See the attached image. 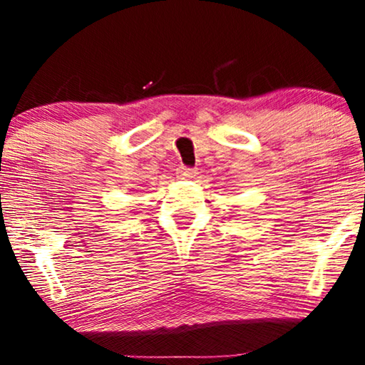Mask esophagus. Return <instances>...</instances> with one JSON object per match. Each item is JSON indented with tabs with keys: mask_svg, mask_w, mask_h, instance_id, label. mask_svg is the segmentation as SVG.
<instances>
[{
	"mask_svg": "<svg viewBox=\"0 0 365 365\" xmlns=\"http://www.w3.org/2000/svg\"><path fill=\"white\" fill-rule=\"evenodd\" d=\"M197 175V170L193 168H188V167H178L177 168V178L180 180H188V178H193Z\"/></svg>",
	"mask_w": 365,
	"mask_h": 365,
	"instance_id": "34e87169",
	"label": "esophagus"
}]
</instances>
